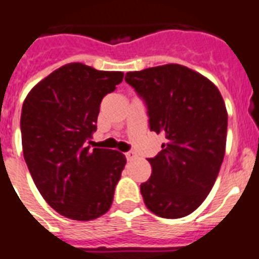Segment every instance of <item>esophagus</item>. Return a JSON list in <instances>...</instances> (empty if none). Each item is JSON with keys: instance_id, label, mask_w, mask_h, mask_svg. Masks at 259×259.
Wrapping results in <instances>:
<instances>
[{"instance_id": "obj_1", "label": "esophagus", "mask_w": 259, "mask_h": 259, "mask_svg": "<svg viewBox=\"0 0 259 259\" xmlns=\"http://www.w3.org/2000/svg\"><path fill=\"white\" fill-rule=\"evenodd\" d=\"M125 155H126V159H127V160H132L134 156H136V155H134L133 151H127V153H125Z\"/></svg>"}]
</instances>
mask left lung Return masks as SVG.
Here are the masks:
<instances>
[{
    "mask_svg": "<svg viewBox=\"0 0 259 259\" xmlns=\"http://www.w3.org/2000/svg\"><path fill=\"white\" fill-rule=\"evenodd\" d=\"M126 82L147 106L150 130L166 137L149 158L151 177L141 184L153 213L180 219L192 213L213 187L225 155L228 113L213 82L180 64L127 72Z\"/></svg>",
    "mask_w": 259,
    "mask_h": 259,
    "instance_id": "8db88e82",
    "label": "left lung"
}]
</instances>
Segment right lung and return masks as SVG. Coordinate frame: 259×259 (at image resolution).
Returning <instances> with one entry per match:
<instances>
[{
  "label": "right lung",
  "mask_w": 259,
  "mask_h": 259,
  "mask_svg": "<svg viewBox=\"0 0 259 259\" xmlns=\"http://www.w3.org/2000/svg\"><path fill=\"white\" fill-rule=\"evenodd\" d=\"M119 71L69 63L39 81L23 101L22 149L36 188L68 219L95 220L109 210L126 158L85 147L97 129L104 96L122 81Z\"/></svg>",
  "instance_id": "obj_1"
}]
</instances>
